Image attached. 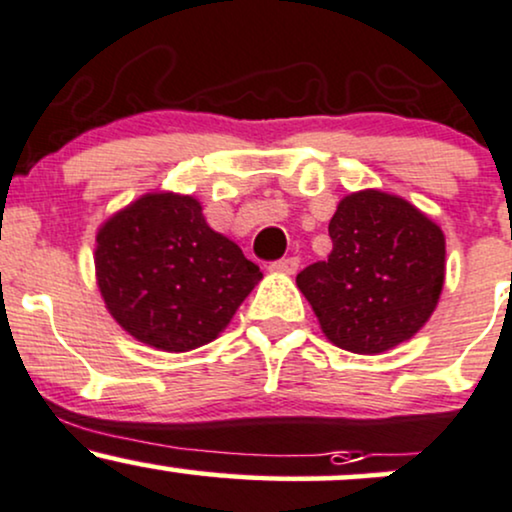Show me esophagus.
Listing matches in <instances>:
<instances>
[{
	"label": "esophagus",
	"mask_w": 512,
	"mask_h": 512,
	"mask_svg": "<svg viewBox=\"0 0 512 512\" xmlns=\"http://www.w3.org/2000/svg\"><path fill=\"white\" fill-rule=\"evenodd\" d=\"M272 272H281V274H296L298 269V257H281V260H274L269 264Z\"/></svg>",
	"instance_id": "esophagus-1"
}]
</instances>
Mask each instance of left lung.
Wrapping results in <instances>:
<instances>
[{
    "mask_svg": "<svg viewBox=\"0 0 512 512\" xmlns=\"http://www.w3.org/2000/svg\"><path fill=\"white\" fill-rule=\"evenodd\" d=\"M330 238V257L296 276L327 339L383 354L414 337L443 291V231L404 199L366 190L339 202Z\"/></svg>",
    "mask_w": 512,
    "mask_h": 512,
    "instance_id": "8db88e82",
    "label": "left lung"
}]
</instances>
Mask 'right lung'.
Returning a JSON list of instances; mask_svg holds the SVG:
<instances>
[{
    "mask_svg": "<svg viewBox=\"0 0 512 512\" xmlns=\"http://www.w3.org/2000/svg\"><path fill=\"white\" fill-rule=\"evenodd\" d=\"M98 289L139 342L190 351L219 337L262 279L233 240L211 231L197 199L144 195L96 238Z\"/></svg>",
    "mask_w": 512,
    "mask_h": 512,
    "instance_id": "add662e5",
    "label": "right lung"
}]
</instances>
